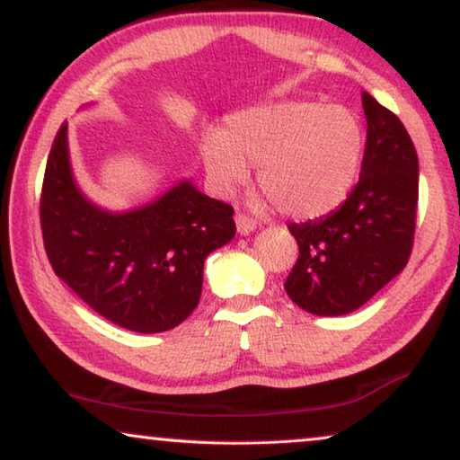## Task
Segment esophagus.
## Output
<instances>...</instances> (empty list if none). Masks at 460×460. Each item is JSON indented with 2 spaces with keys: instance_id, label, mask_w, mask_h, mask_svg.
<instances>
[{
  "instance_id": "obj_1",
  "label": "esophagus",
  "mask_w": 460,
  "mask_h": 460,
  "mask_svg": "<svg viewBox=\"0 0 460 460\" xmlns=\"http://www.w3.org/2000/svg\"><path fill=\"white\" fill-rule=\"evenodd\" d=\"M236 228H238V232L240 234H251V232L257 228V220H252L251 216H246V214H236Z\"/></svg>"
}]
</instances>
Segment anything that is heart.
I'll return each mask as SVG.
<instances>
[{
    "mask_svg": "<svg viewBox=\"0 0 460 460\" xmlns=\"http://www.w3.org/2000/svg\"><path fill=\"white\" fill-rule=\"evenodd\" d=\"M364 131L353 112L319 102H275L236 112L222 136L203 144L206 168L220 190H232L257 166L259 187L281 214L319 217L335 209L356 182Z\"/></svg>",
    "mask_w": 460,
    "mask_h": 460,
    "instance_id": "b5f03b06",
    "label": "heart"
}]
</instances>
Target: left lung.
Listing matches in <instances>:
<instances>
[{
    "instance_id": "8db88e82",
    "label": "left lung",
    "mask_w": 460,
    "mask_h": 460,
    "mask_svg": "<svg viewBox=\"0 0 460 460\" xmlns=\"http://www.w3.org/2000/svg\"><path fill=\"white\" fill-rule=\"evenodd\" d=\"M366 147L359 181L327 217L289 224L298 259L286 279L310 314H348L405 270L420 197L418 152L401 119L364 92Z\"/></svg>"
}]
</instances>
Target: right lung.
Wrapping results in <instances>:
<instances>
[{"mask_svg":"<svg viewBox=\"0 0 460 460\" xmlns=\"http://www.w3.org/2000/svg\"><path fill=\"white\" fill-rule=\"evenodd\" d=\"M234 209L181 182L150 206L109 214L77 190L67 123L49 152L40 230L53 271L104 319L137 333L174 329L201 298L206 257L236 234Z\"/></svg>","mask_w":460,"mask_h":460,"instance_id":"add662e5","label":"right lung"}]
</instances>
